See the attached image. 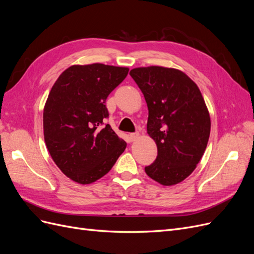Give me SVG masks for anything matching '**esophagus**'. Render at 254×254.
Returning a JSON list of instances; mask_svg holds the SVG:
<instances>
[{
  "instance_id": "obj_1",
  "label": "esophagus",
  "mask_w": 254,
  "mask_h": 254,
  "mask_svg": "<svg viewBox=\"0 0 254 254\" xmlns=\"http://www.w3.org/2000/svg\"><path fill=\"white\" fill-rule=\"evenodd\" d=\"M129 136H130V140H131V141H135V140L139 139L140 133L137 132V131H136V132H132V133L129 134Z\"/></svg>"
}]
</instances>
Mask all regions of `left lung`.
<instances>
[{
	"label": "left lung",
	"mask_w": 254,
	"mask_h": 254,
	"mask_svg": "<svg viewBox=\"0 0 254 254\" xmlns=\"http://www.w3.org/2000/svg\"><path fill=\"white\" fill-rule=\"evenodd\" d=\"M130 76L145 97L147 133L158 147L157 159L145 172L163 186H174L193 173L206 148L211 120L203 97L176 68L136 67Z\"/></svg>",
	"instance_id": "8db88e82"
}]
</instances>
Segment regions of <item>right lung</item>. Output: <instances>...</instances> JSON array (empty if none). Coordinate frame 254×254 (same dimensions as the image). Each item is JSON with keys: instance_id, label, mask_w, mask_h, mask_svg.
<instances>
[{"instance_id": "right-lung-1", "label": "right lung", "mask_w": 254, "mask_h": 254, "mask_svg": "<svg viewBox=\"0 0 254 254\" xmlns=\"http://www.w3.org/2000/svg\"><path fill=\"white\" fill-rule=\"evenodd\" d=\"M128 67L72 65L54 83L43 111L44 141L66 177L89 184L108 173L126 148L106 120V99Z\"/></svg>"}]
</instances>
